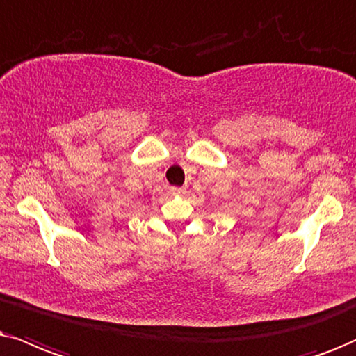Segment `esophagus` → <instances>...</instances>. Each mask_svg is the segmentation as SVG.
Wrapping results in <instances>:
<instances>
[{"label":"esophagus","mask_w":356,"mask_h":356,"mask_svg":"<svg viewBox=\"0 0 356 356\" xmlns=\"http://www.w3.org/2000/svg\"><path fill=\"white\" fill-rule=\"evenodd\" d=\"M171 191H173V195H185L186 193L185 188H171Z\"/></svg>","instance_id":"1"}]
</instances>
